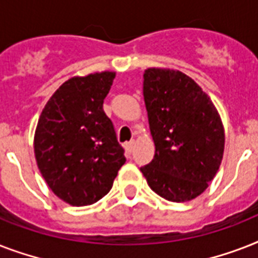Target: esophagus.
I'll use <instances>...</instances> for the list:
<instances>
[{"mask_svg":"<svg viewBox=\"0 0 258 258\" xmlns=\"http://www.w3.org/2000/svg\"><path fill=\"white\" fill-rule=\"evenodd\" d=\"M134 147H135V142H134V141L127 142V143H125V145H124L125 153H127V154H131V153H133Z\"/></svg>","mask_w":258,"mask_h":258,"instance_id":"1","label":"esophagus"}]
</instances>
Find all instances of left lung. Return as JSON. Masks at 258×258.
Returning a JSON list of instances; mask_svg holds the SVG:
<instances>
[{"label": "left lung", "mask_w": 258, "mask_h": 258, "mask_svg": "<svg viewBox=\"0 0 258 258\" xmlns=\"http://www.w3.org/2000/svg\"><path fill=\"white\" fill-rule=\"evenodd\" d=\"M143 96L155 154L141 167L142 174L165 200H194L208 188L224 157L220 113L202 88L179 71L146 70Z\"/></svg>", "instance_id": "obj_1"}]
</instances>
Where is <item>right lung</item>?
Wrapping results in <instances>:
<instances>
[{
  "mask_svg": "<svg viewBox=\"0 0 258 258\" xmlns=\"http://www.w3.org/2000/svg\"><path fill=\"white\" fill-rule=\"evenodd\" d=\"M115 72L75 76L58 87L34 133V157L46 184L67 204L87 206L111 190L124 165L103 101Z\"/></svg>",
  "mask_w": 258,
  "mask_h": 258,
  "instance_id": "1",
  "label": "right lung"
}]
</instances>
